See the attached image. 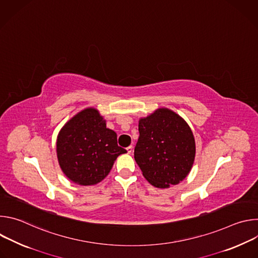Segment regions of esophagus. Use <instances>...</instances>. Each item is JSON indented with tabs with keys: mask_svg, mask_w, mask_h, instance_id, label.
Returning a JSON list of instances; mask_svg holds the SVG:
<instances>
[{
	"mask_svg": "<svg viewBox=\"0 0 258 258\" xmlns=\"http://www.w3.org/2000/svg\"><path fill=\"white\" fill-rule=\"evenodd\" d=\"M132 151H133V147H132V146L127 147V148H126V153H127V154H131Z\"/></svg>",
	"mask_w": 258,
	"mask_h": 258,
	"instance_id": "34e87169",
	"label": "esophagus"
}]
</instances>
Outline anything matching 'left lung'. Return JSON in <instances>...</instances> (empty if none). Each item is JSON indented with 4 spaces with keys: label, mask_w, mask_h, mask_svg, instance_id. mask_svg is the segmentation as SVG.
<instances>
[{
    "label": "left lung",
    "mask_w": 258,
    "mask_h": 258,
    "mask_svg": "<svg viewBox=\"0 0 258 258\" xmlns=\"http://www.w3.org/2000/svg\"><path fill=\"white\" fill-rule=\"evenodd\" d=\"M135 160L144 177L160 189L177 185L192 169L196 145L191 127L168 108L139 120Z\"/></svg>",
    "instance_id": "1"
}]
</instances>
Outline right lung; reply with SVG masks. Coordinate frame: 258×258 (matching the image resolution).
<instances>
[{
  "label": "right lung",
  "instance_id": "add662e5",
  "mask_svg": "<svg viewBox=\"0 0 258 258\" xmlns=\"http://www.w3.org/2000/svg\"><path fill=\"white\" fill-rule=\"evenodd\" d=\"M56 151L63 173L81 186L103 180L116 158L126 153L117 145L116 133L106 127V120L94 107L83 109L62 126Z\"/></svg>",
  "mask_w": 258,
  "mask_h": 258
}]
</instances>
